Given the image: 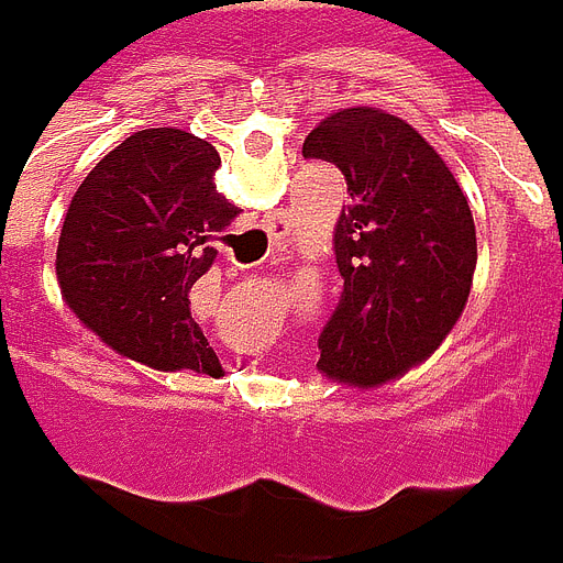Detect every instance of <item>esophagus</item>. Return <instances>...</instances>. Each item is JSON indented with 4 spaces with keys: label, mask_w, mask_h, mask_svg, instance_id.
Listing matches in <instances>:
<instances>
[{
    "label": "esophagus",
    "mask_w": 563,
    "mask_h": 563,
    "mask_svg": "<svg viewBox=\"0 0 563 563\" xmlns=\"http://www.w3.org/2000/svg\"><path fill=\"white\" fill-rule=\"evenodd\" d=\"M233 264H235V267H242V264H239V261H235V257H233Z\"/></svg>",
    "instance_id": "esophagus-1"
}]
</instances>
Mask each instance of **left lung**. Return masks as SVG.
<instances>
[{"mask_svg": "<svg viewBox=\"0 0 563 563\" xmlns=\"http://www.w3.org/2000/svg\"><path fill=\"white\" fill-rule=\"evenodd\" d=\"M302 157L333 163L350 191L333 230L343 296L321 330L318 368L355 387L404 378L470 299L476 223L466 195L426 137L375 107L330 112Z\"/></svg>", "mask_w": 563, "mask_h": 563, "instance_id": "obj_1", "label": "left lung"}]
</instances>
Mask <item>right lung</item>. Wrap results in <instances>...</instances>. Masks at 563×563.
<instances>
[{
    "label": "right lung",
    "instance_id": "1",
    "mask_svg": "<svg viewBox=\"0 0 563 563\" xmlns=\"http://www.w3.org/2000/svg\"><path fill=\"white\" fill-rule=\"evenodd\" d=\"M220 154L183 129H144L78 185L56 249L62 299L115 353L210 375L217 355L188 292L239 208L213 183Z\"/></svg>",
    "mask_w": 563,
    "mask_h": 563
}]
</instances>
